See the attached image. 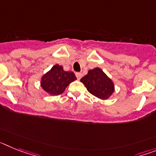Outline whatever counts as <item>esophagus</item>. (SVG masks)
<instances>
[{
  "mask_svg": "<svg viewBox=\"0 0 156 156\" xmlns=\"http://www.w3.org/2000/svg\"><path fill=\"white\" fill-rule=\"evenodd\" d=\"M76 76L77 77V79L80 80L81 77L83 76V74L81 73H76Z\"/></svg>",
  "mask_w": 156,
  "mask_h": 156,
  "instance_id": "esophagus-1",
  "label": "esophagus"
}]
</instances>
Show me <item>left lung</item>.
<instances>
[{"label":"left lung","instance_id":"left-lung-1","mask_svg":"<svg viewBox=\"0 0 156 156\" xmlns=\"http://www.w3.org/2000/svg\"><path fill=\"white\" fill-rule=\"evenodd\" d=\"M81 82L91 94L101 99H106L114 91V84L104 72L99 68L89 70Z\"/></svg>","mask_w":156,"mask_h":156}]
</instances>
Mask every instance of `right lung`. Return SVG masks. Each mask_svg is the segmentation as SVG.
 Returning a JSON list of instances; mask_svg holds the SVG:
<instances>
[{
  "label": "right lung",
  "mask_w": 156,
  "mask_h": 156,
  "mask_svg": "<svg viewBox=\"0 0 156 156\" xmlns=\"http://www.w3.org/2000/svg\"><path fill=\"white\" fill-rule=\"evenodd\" d=\"M76 80L73 72H66L63 67L55 65L51 69L43 76L41 79V87L45 91L52 95L62 94L70 83Z\"/></svg>",
  "instance_id": "obj_1"
}]
</instances>
